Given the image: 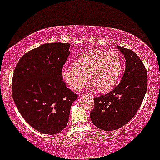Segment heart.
<instances>
[{
  "mask_svg": "<svg viewBox=\"0 0 160 160\" xmlns=\"http://www.w3.org/2000/svg\"><path fill=\"white\" fill-rule=\"evenodd\" d=\"M122 68L120 56L116 51L92 49L79 57L74 66H64L62 77L74 90H79L86 83L88 77L97 90L104 92L114 87Z\"/></svg>",
  "mask_w": 160,
  "mask_h": 160,
  "instance_id": "b5f03b06",
  "label": "heart"
}]
</instances>
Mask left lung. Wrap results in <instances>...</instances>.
I'll return each mask as SVG.
<instances>
[{
  "label": "left lung",
  "mask_w": 160,
  "mask_h": 160,
  "mask_svg": "<svg viewBox=\"0 0 160 160\" xmlns=\"http://www.w3.org/2000/svg\"><path fill=\"white\" fill-rule=\"evenodd\" d=\"M126 58L122 80L113 90L94 98L90 112L92 123L104 131H113L128 123L143 102L148 89L146 68L131 49L117 46Z\"/></svg>",
  "instance_id": "1"
}]
</instances>
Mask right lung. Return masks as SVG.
<instances>
[{
    "mask_svg": "<svg viewBox=\"0 0 160 160\" xmlns=\"http://www.w3.org/2000/svg\"><path fill=\"white\" fill-rule=\"evenodd\" d=\"M69 47L68 43L40 46L23 55L14 70V102L28 123L43 134L55 135L66 127L78 98L62 77Z\"/></svg>",
    "mask_w": 160,
    "mask_h": 160,
    "instance_id": "1",
    "label": "right lung"
}]
</instances>
